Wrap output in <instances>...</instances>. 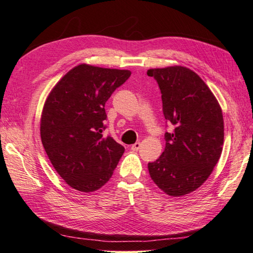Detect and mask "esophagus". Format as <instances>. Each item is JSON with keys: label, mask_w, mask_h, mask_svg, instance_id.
Here are the masks:
<instances>
[{"label": "esophagus", "mask_w": 253, "mask_h": 253, "mask_svg": "<svg viewBox=\"0 0 253 253\" xmlns=\"http://www.w3.org/2000/svg\"><path fill=\"white\" fill-rule=\"evenodd\" d=\"M139 148H140V142H136V143H133L132 146H131V150L132 151H138L139 150Z\"/></svg>", "instance_id": "esophagus-1"}]
</instances>
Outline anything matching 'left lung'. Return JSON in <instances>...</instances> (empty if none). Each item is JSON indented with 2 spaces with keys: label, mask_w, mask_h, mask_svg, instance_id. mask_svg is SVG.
Listing matches in <instances>:
<instances>
[{
  "label": "left lung",
  "mask_w": 253,
  "mask_h": 253,
  "mask_svg": "<svg viewBox=\"0 0 253 253\" xmlns=\"http://www.w3.org/2000/svg\"><path fill=\"white\" fill-rule=\"evenodd\" d=\"M162 94L163 114L174 129L165 132V149L148 164L161 190L179 197L198 189L221 157L224 121L221 106L203 80L182 66L149 69Z\"/></svg>",
  "instance_id": "obj_1"
}]
</instances>
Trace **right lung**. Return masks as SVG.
<instances>
[{
    "instance_id": "1",
    "label": "right lung",
    "mask_w": 253,
    "mask_h": 253,
    "mask_svg": "<svg viewBox=\"0 0 253 253\" xmlns=\"http://www.w3.org/2000/svg\"><path fill=\"white\" fill-rule=\"evenodd\" d=\"M129 71L82 64L64 76L47 96L41 141L53 168L72 188L90 192L105 185L125 151L104 138L105 103L130 77Z\"/></svg>"
}]
</instances>
